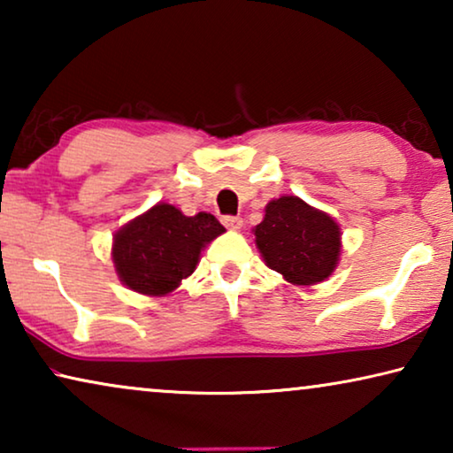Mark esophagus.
Listing matches in <instances>:
<instances>
[{
  "label": "esophagus",
  "instance_id": "obj_1",
  "mask_svg": "<svg viewBox=\"0 0 453 453\" xmlns=\"http://www.w3.org/2000/svg\"><path fill=\"white\" fill-rule=\"evenodd\" d=\"M222 225L231 228V231H239V228L243 226V219H241V216H225V219H222Z\"/></svg>",
  "mask_w": 453,
  "mask_h": 453
}]
</instances>
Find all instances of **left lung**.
Here are the masks:
<instances>
[{"label":"left lung","mask_w":453,"mask_h":453,"mask_svg":"<svg viewBox=\"0 0 453 453\" xmlns=\"http://www.w3.org/2000/svg\"><path fill=\"white\" fill-rule=\"evenodd\" d=\"M256 245L264 262L293 284L326 280L338 264L340 228L332 216L282 196L265 206L256 226Z\"/></svg>","instance_id":"1"}]
</instances>
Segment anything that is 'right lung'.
Masks as SVG:
<instances>
[{
    "instance_id": "add662e5",
    "label": "right lung",
    "mask_w": 453,
    "mask_h": 453,
    "mask_svg": "<svg viewBox=\"0 0 453 453\" xmlns=\"http://www.w3.org/2000/svg\"><path fill=\"white\" fill-rule=\"evenodd\" d=\"M220 233L225 226L212 214L185 216L171 203H157L115 234L117 274L135 293H171L196 270L202 247Z\"/></svg>"
}]
</instances>
